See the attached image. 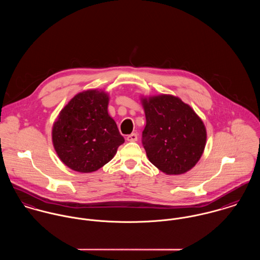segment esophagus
Instances as JSON below:
<instances>
[{"label": "esophagus", "mask_w": 260, "mask_h": 260, "mask_svg": "<svg viewBox=\"0 0 260 260\" xmlns=\"http://www.w3.org/2000/svg\"><path fill=\"white\" fill-rule=\"evenodd\" d=\"M137 139H138V136L136 133H132L127 136V140L130 142H135V141H137Z\"/></svg>", "instance_id": "1"}]
</instances>
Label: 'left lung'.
<instances>
[{"label": "left lung", "instance_id": "obj_1", "mask_svg": "<svg viewBox=\"0 0 260 260\" xmlns=\"http://www.w3.org/2000/svg\"><path fill=\"white\" fill-rule=\"evenodd\" d=\"M146 126L142 144L149 161L162 172L178 175L200 159L206 129L192 108L171 95L143 99Z\"/></svg>", "mask_w": 260, "mask_h": 260}]
</instances>
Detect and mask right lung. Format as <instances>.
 <instances>
[{
	"label": "right lung",
	"instance_id": "1",
	"mask_svg": "<svg viewBox=\"0 0 260 260\" xmlns=\"http://www.w3.org/2000/svg\"><path fill=\"white\" fill-rule=\"evenodd\" d=\"M108 101L104 92L79 93L60 112L53 126L54 148L62 162L75 171L98 170L125 141L108 114Z\"/></svg>",
	"mask_w": 260,
	"mask_h": 260
}]
</instances>
